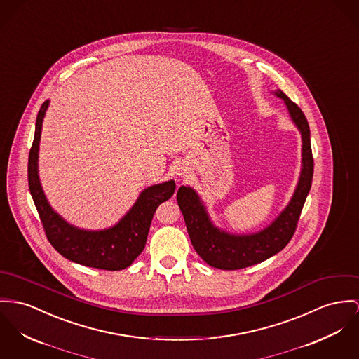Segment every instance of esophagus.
I'll return each instance as SVG.
<instances>
[{
  "mask_svg": "<svg viewBox=\"0 0 359 359\" xmlns=\"http://www.w3.org/2000/svg\"><path fill=\"white\" fill-rule=\"evenodd\" d=\"M177 175H179L180 177H184V176L187 175V169H186V166H180V168L177 169Z\"/></svg>",
  "mask_w": 359,
  "mask_h": 359,
  "instance_id": "34e87169",
  "label": "esophagus"
}]
</instances>
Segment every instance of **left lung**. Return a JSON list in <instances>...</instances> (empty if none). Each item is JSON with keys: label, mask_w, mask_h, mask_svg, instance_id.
<instances>
[{"label": "left lung", "mask_w": 359, "mask_h": 359, "mask_svg": "<svg viewBox=\"0 0 359 359\" xmlns=\"http://www.w3.org/2000/svg\"><path fill=\"white\" fill-rule=\"evenodd\" d=\"M275 94L284 100L292 121L302 135V170L299 182L290 203L276 220L257 233L232 235L213 225L206 208L191 187L182 186L177 191V203L194 248L213 268L235 271L259 264L285 248L295 233L306 196L311 187L314 170L310 128L304 111L295 102L280 90Z\"/></svg>", "instance_id": "8db88e82"}]
</instances>
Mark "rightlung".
<instances>
[{"label":"right lung","mask_w":359,"mask_h":359,"mask_svg":"<svg viewBox=\"0 0 359 359\" xmlns=\"http://www.w3.org/2000/svg\"><path fill=\"white\" fill-rule=\"evenodd\" d=\"M49 101L38 111L34 142L28 156V187L50 245L67 259L84 266L121 271L130 266L143 251L150 224L158 205L169 199L176 189L173 180L147 187L139 195L130 212L114 226L102 231H86L68 224L50 208L38 176V150L42 121Z\"/></svg>","instance_id":"right-lung-1"}]
</instances>
